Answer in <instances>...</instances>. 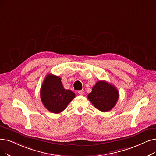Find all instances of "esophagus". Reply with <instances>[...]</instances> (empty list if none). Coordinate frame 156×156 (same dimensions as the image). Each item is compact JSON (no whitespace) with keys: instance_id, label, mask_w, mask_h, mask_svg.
Returning a JSON list of instances; mask_svg holds the SVG:
<instances>
[{"instance_id":"obj_1","label":"esophagus","mask_w":156,"mask_h":156,"mask_svg":"<svg viewBox=\"0 0 156 156\" xmlns=\"http://www.w3.org/2000/svg\"><path fill=\"white\" fill-rule=\"evenodd\" d=\"M78 93L80 94V95H81V96H82V95H83L84 94V92H83V90H79L78 92Z\"/></svg>"}]
</instances>
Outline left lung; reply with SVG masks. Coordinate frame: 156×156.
<instances>
[{
  "mask_svg": "<svg viewBox=\"0 0 156 156\" xmlns=\"http://www.w3.org/2000/svg\"><path fill=\"white\" fill-rule=\"evenodd\" d=\"M119 97L117 88L106 82L99 81L88 95V99L98 110L101 112H108L115 106Z\"/></svg>",
  "mask_w": 156,
  "mask_h": 156,
  "instance_id": "obj_1",
  "label": "left lung"
}]
</instances>
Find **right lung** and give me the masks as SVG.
Segmentation results:
<instances>
[{
    "instance_id": "right-lung-1",
    "label": "right lung",
    "mask_w": 156,
    "mask_h": 156,
    "mask_svg": "<svg viewBox=\"0 0 156 156\" xmlns=\"http://www.w3.org/2000/svg\"><path fill=\"white\" fill-rule=\"evenodd\" d=\"M40 96L47 110L53 113H59L75 98V94L64 89L59 76L48 74L41 87Z\"/></svg>"
}]
</instances>
